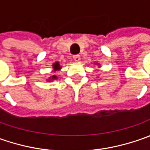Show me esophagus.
Instances as JSON below:
<instances>
[{"mask_svg":"<svg viewBox=\"0 0 150 150\" xmlns=\"http://www.w3.org/2000/svg\"><path fill=\"white\" fill-rule=\"evenodd\" d=\"M73 59L75 62H79L81 60V57L79 55H75V56H73Z\"/></svg>","mask_w":150,"mask_h":150,"instance_id":"esophagus-1","label":"esophagus"}]
</instances>
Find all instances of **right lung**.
Returning <instances> with one entry per match:
<instances>
[{"mask_svg": "<svg viewBox=\"0 0 150 150\" xmlns=\"http://www.w3.org/2000/svg\"><path fill=\"white\" fill-rule=\"evenodd\" d=\"M52 67H53V71H59L61 68H62V67L60 66V64H59V62H55V63H53L52 64ZM57 77L56 76V75H53L52 77H51V78L48 79V81H52V80H55V79H57Z\"/></svg>", "mask_w": 150, "mask_h": 150, "instance_id": "1", "label": "right lung"}]
</instances>
